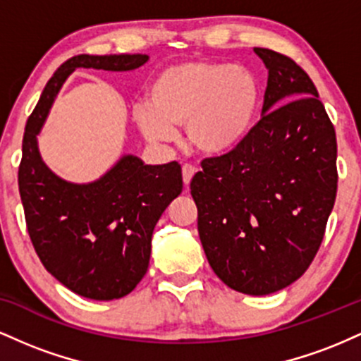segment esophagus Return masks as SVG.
I'll return each mask as SVG.
<instances>
[{"label": "esophagus", "mask_w": 361, "mask_h": 361, "mask_svg": "<svg viewBox=\"0 0 361 361\" xmlns=\"http://www.w3.org/2000/svg\"><path fill=\"white\" fill-rule=\"evenodd\" d=\"M195 173H197V168L192 166V164H183V168H181V175H183L185 186L190 185V181H192V178L195 176Z\"/></svg>", "instance_id": "esophagus-1"}]
</instances>
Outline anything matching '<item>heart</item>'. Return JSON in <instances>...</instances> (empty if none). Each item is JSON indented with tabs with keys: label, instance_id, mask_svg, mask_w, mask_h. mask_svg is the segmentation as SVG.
Segmentation results:
<instances>
[{
	"label": "heart",
	"instance_id": "obj_1",
	"mask_svg": "<svg viewBox=\"0 0 361 361\" xmlns=\"http://www.w3.org/2000/svg\"><path fill=\"white\" fill-rule=\"evenodd\" d=\"M149 102L132 117L149 142L168 144L185 126L186 139L202 152H224L244 139L255 122L261 90L250 68L192 59L168 66L151 81Z\"/></svg>",
	"mask_w": 361,
	"mask_h": 361
}]
</instances>
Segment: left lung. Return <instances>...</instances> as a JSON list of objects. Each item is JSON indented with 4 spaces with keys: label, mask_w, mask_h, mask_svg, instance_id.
<instances>
[{
    "label": "left lung",
    "mask_w": 361,
    "mask_h": 361,
    "mask_svg": "<svg viewBox=\"0 0 361 361\" xmlns=\"http://www.w3.org/2000/svg\"><path fill=\"white\" fill-rule=\"evenodd\" d=\"M255 52L268 68L263 117L233 149L202 159L190 188L215 275L268 295L316 258L336 200L338 144L307 73L285 54Z\"/></svg>",
    "instance_id": "1"
}]
</instances>
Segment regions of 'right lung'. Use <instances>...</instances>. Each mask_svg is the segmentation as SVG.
<instances>
[{
  "label": "right lung",
  "instance_id": "obj_1",
  "mask_svg": "<svg viewBox=\"0 0 361 361\" xmlns=\"http://www.w3.org/2000/svg\"><path fill=\"white\" fill-rule=\"evenodd\" d=\"M146 61L142 54L71 57L45 85L25 126L18 188L28 235L45 270L86 299H120L137 287L156 222L183 188L181 168L176 161L147 166L126 156L102 180L73 185L42 163L37 134L74 69L130 71Z\"/></svg>",
  "mask_w": 361,
  "mask_h": 361
}]
</instances>
